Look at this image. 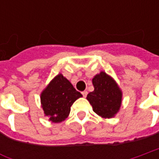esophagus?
Masks as SVG:
<instances>
[{
	"instance_id": "esophagus-1",
	"label": "esophagus",
	"mask_w": 159,
	"mask_h": 159,
	"mask_svg": "<svg viewBox=\"0 0 159 159\" xmlns=\"http://www.w3.org/2000/svg\"><path fill=\"white\" fill-rule=\"evenodd\" d=\"M82 94H83V97H86L87 94H88V92L87 91H83V92H82Z\"/></svg>"
}]
</instances>
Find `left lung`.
Returning a JSON list of instances; mask_svg holds the SVG:
<instances>
[{
  "label": "left lung",
  "mask_w": 159,
  "mask_h": 159,
  "mask_svg": "<svg viewBox=\"0 0 159 159\" xmlns=\"http://www.w3.org/2000/svg\"><path fill=\"white\" fill-rule=\"evenodd\" d=\"M94 90L87 95L93 111L102 118H112L119 111L123 92L113 77L100 71L92 79Z\"/></svg>",
  "instance_id": "left-lung-1"
}]
</instances>
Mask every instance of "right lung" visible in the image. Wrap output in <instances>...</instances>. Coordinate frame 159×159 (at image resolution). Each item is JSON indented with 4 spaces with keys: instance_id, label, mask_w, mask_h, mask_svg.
Wrapping results in <instances>:
<instances>
[{
    "instance_id": "obj_1",
    "label": "right lung",
    "mask_w": 159,
    "mask_h": 159,
    "mask_svg": "<svg viewBox=\"0 0 159 159\" xmlns=\"http://www.w3.org/2000/svg\"><path fill=\"white\" fill-rule=\"evenodd\" d=\"M81 97L83 95L75 89L69 80L59 73L41 93L44 116L52 123H61L69 116L72 104Z\"/></svg>"
}]
</instances>
